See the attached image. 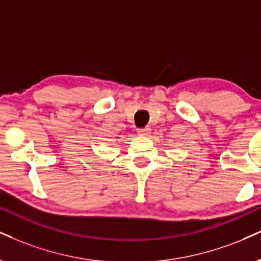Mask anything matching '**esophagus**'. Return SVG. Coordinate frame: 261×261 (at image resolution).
Returning <instances> with one entry per match:
<instances>
[{
  "mask_svg": "<svg viewBox=\"0 0 261 261\" xmlns=\"http://www.w3.org/2000/svg\"><path fill=\"white\" fill-rule=\"evenodd\" d=\"M137 133L142 136H148L150 134V128L149 127H143V128H137Z\"/></svg>",
  "mask_w": 261,
  "mask_h": 261,
  "instance_id": "obj_1",
  "label": "esophagus"
}]
</instances>
